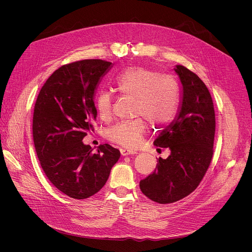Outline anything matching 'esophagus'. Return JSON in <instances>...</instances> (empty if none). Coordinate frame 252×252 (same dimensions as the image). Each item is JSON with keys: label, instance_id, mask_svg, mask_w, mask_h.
Wrapping results in <instances>:
<instances>
[{"label": "esophagus", "instance_id": "obj_1", "mask_svg": "<svg viewBox=\"0 0 252 252\" xmlns=\"http://www.w3.org/2000/svg\"><path fill=\"white\" fill-rule=\"evenodd\" d=\"M121 154L122 156H129V155H135L136 152L133 150H129V149H122L121 150Z\"/></svg>", "mask_w": 252, "mask_h": 252}]
</instances>
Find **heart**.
<instances>
[{
  "label": "heart",
  "mask_w": 252,
  "mask_h": 252,
  "mask_svg": "<svg viewBox=\"0 0 252 252\" xmlns=\"http://www.w3.org/2000/svg\"><path fill=\"white\" fill-rule=\"evenodd\" d=\"M115 90L123 96L133 99V116H140L128 122H122L106 130L110 140L125 147H135L145 134L148 125L163 126L175 116L179 101V87L174 78L159 75L158 71L133 66L126 69L114 81ZM99 117L107 120L112 116L113 99L109 93L100 92L95 100Z\"/></svg>",
  "instance_id": "obj_1"
}]
</instances>
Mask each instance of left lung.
<instances>
[{
  "mask_svg": "<svg viewBox=\"0 0 252 252\" xmlns=\"http://www.w3.org/2000/svg\"><path fill=\"white\" fill-rule=\"evenodd\" d=\"M182 84L181 103L173 121L154 141L168 149L155 171L139 183L141 192L158 203H171L191 193L212 158L215 133L213 102L204 83L182 64L173 68Z\"/></svg>",
  "mask_w": 252,
  "mask_h": 252,
  "instance_id": "obj_1",
  "label": "left lung"
}]
</instances>
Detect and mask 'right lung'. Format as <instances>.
I'll return each mask as SVG.
<instances>
[{"instance_id":"obj_1","label":"right lung","mask_w":252,"mask_h":252,"mask_svg":"<svg viewBox=\"0 0 252 252\" xmlns=\"http://www.w3.org/2000/svg\"><path fill=\"white\" fill-rule=\"evenodd\" d=\"M113 63L84 60L61 66L43 86L34 104L32 137L41 166L63 193L85 199L101 189L121 157L107 143L94 154L83 138L94 130L95 91Z\"/></svg>"}]
</instances>
